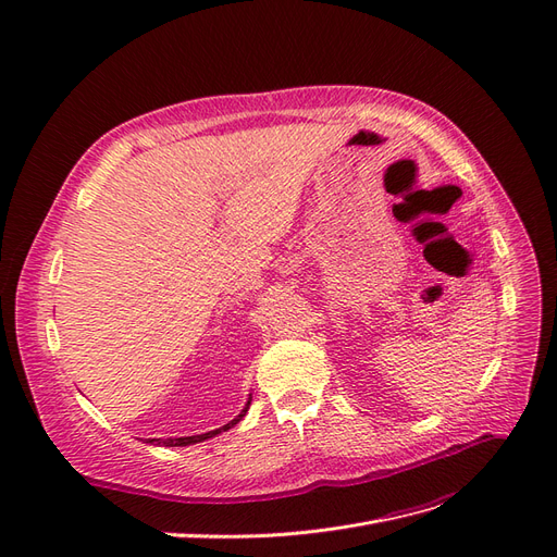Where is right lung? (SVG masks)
Returning a JSON list of instances; mask_svg holds the SVG:
<instances>
[{
    "instance_id": "obj_1",
    "label": "right lung",
    "mask_w": 557,
    "mask_h": 557,
    "mask_svg": "<svg viewBox=\"0 0 557 557\" xmlns=\"http://www.w3.org/2000/svg\"><path fill=\"white\" fill-rule=\"evenodd\" d=\"M248 406H250V399H248V404L244 406V411H242L237 418H234L232 422H227L225 426H221V429H214V431H208V433H200V435H187V437H166V441H160V437H153V441H149V443L164 445V447H187V445L202 443V441H208V437H214V435H219L221 431H227V429H232L234 424H237L239 420H244V416L248 413Z\"/></svg>"
}]
</instances>
